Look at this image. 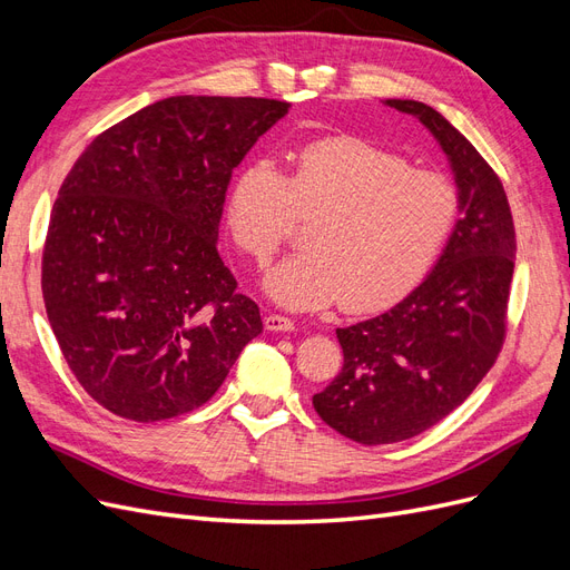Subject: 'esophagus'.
Wrapping results in <instances>:
<instances>
[{"instance_id": "34e87169", "label": "esophagus", "mask_w": 570, "mask_h": 570, "mask_svg": "<svg viewBox=\"0 0 570 570\" xmlns=\"http://www.w3.org/2000/svg\"><path fill=\"white\" fill-rule=\"evenodd\" d=\"M264 325H266V331H271V333H292V331H295V321L287 318V316H281V314H268L264 318Z\"/></svg>"}]
</instances>
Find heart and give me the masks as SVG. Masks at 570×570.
<instances>
[{
	"mask_svg": "<svg viewBox=\"0 0 570 570\" xmlns=\"http://www.w3.org/2000/svg\"><path fill=\"white\" fill-rule=\"evenodd\" d=\"M461 214L456 183L413 168L402 154L364 137H323L302 147L289 174L258 159L233 180L226 223L235 247L264 268L316 218L306 252L266 275L268 295L287 308L375 314L400 304L438 264Z\"/></svg>",
	"mask_w": 570,
	"mask_h": 570,
	"instance_id": "1",
	"label": "heart"
}]
</instances>
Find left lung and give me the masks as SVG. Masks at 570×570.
Instances as JSON below:
<instances>
[{
  "mask_svg": "<svg viewBox=\"0 0 570 570\" xmlns=\"http://www.w3.org/2000/svg\"><path fill=\"white\" fill-rule=\"evenodd\" d=\"M387 107L416 116L450 157L461 218L433 273L390 312L337 327L342 371L314 394L318 416L358 444L421 435L465 402L507 337L515 230L504 185L480 151L413 99Z\"/></svg>",
  "mask_w": 570,
  "mask_h": 570,
  "instance_id": "8db88e82",
  "label": "left lung"
}]
</instances>
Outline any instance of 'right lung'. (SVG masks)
<instances>
[{
    "label": "right lung",
    "instance_id": "add662e5",
    "mask_svg": "<svg viewBox=\"0 0 570 570\" xmlns=\"http://www.w3.org/2000/svg\"><path fill=\"white\" fill-rule=\"evenodd\" d=\"M289 105L168 97L85 147L42 252L51 331L78 383L120 419L195 411L264 331L216 249L233 170Z\"/></svg>",
    "mask_w": 570,
    "mask_h": 570
}]
</instances>
